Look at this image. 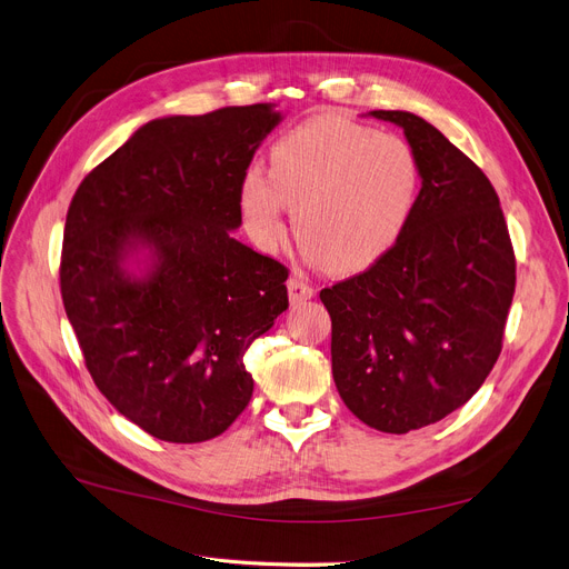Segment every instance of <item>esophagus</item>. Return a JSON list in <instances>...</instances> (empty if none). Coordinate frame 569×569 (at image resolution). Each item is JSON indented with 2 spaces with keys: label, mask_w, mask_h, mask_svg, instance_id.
<instances>
[{
  "label": "esophagus",
  "mask_w": 569,
  "mask_h": 569,
  "mask_svg": "<svg viewBox=\"0 0 569 569\" xmlns=\"http://www.w3.org/2000/svg\"><path fill=\"white\" fill-rule=\"evenodd\" d=\"M313 292H316L313 286H309L305 279H300V277H290L288 279V298H290L292 305L311 300Z\"/></svg>",
  "instance_id": "1"
}]
</instances>
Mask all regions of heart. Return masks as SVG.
Segmentation results:
<instances>
[{
  "label": "heart",
  "mask_w": 569,
  "mask_h": 569,
  "mask_svg": "<svg viewBox=\"0 0 569 569\" xmlns=\"http://www.w3.org/2000/svg\"><path fill=\"white\" fill-rule=\"evenodd\" d=\"M418 192V162L400 137L341 116H316L281 134L269 174L251 167L239 202L251 237L271 251L283 209L305 251L332 274L377 262L400 239Z\"/></svg>",
  "instance_id": "b5f03b06"
}]
</instances>
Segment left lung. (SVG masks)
I'll return each mask as SVG.
<instances>
[{
  "label": "left lung",
  "mask_w": 569,
  "mask_h": 569,
  "mask_svg": "<svg viewBox=\"0 0 569 569\" xmlns=\"http://www.w3.org/2000/svg\"><path fill=\"white\" fill-rule=\"evenodd\" d=\"M372 116L405 130L423 186L400 239L320 300L343 405L405 435L462 407L498 362L516 258L500 197L472 160L409 111Z\"/></svg>",
  "instance_id": "8db88e82"
}]
</instances>
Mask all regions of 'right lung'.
<instances>
[{"label": "right lung", "instance_id": "1", "mask_svg": "<svg viewBox=\"0 0 569 569\" xmlns=\"http://www.w3.org/2000/svg\"><path fill=\"white\" fill-rule=\"evenodd\" d=\"M271 104L146 122L69 204L60 292L104 398L162 441L226 432L249 405V346L288 309V267L232 237ZM154 256L143 280L121 260Z\"/></svg>", "mask_w": 569, "mask_h": 569}]
</instances>
